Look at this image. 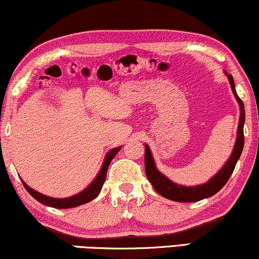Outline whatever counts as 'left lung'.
I'll list each match as a JSON object with an SVG mask.
<instances>
[{
  "instance_id": "1",
  "label": "left lung",
  "mask_w": 259,
  "mask_h": 259,
  "mask_svg": "<svg viewBox=\"0 0 259 259\" xmlns=\"http://www.w3.org/2000/svg\"><path fill=\"white\" fill-rule=\"evenodd\" d=\"M229 82H230L232 93H234L236 100L239 103L240 107V117H239V124L237 130V140H236V144L232 151V155L229 158V161L225 163V165L222 167V170L218 172L216 176H213L211 180L205 184L197 185V187H183V185H178L174 182L164 176V175L159 172L157 167L155 165L154 158H152L150 149L148 145H145V154H144V166H145V174L152 187L159 195L163 197L175 202H198L201 199L207 198L210 196L217 194L222 188L227 184L229 178L234 172L236 163L240 157V154L243 151L244 147V121H245V110H244V104L240 98L238 97L237 93L235 89L234 78L231 75H228Z\"/></svg>"
}]
</instances>
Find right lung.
Wrapping results in <instances>:
<instances>
[{"mask_svg": "<svg viewBox=\"0 0 259 259\" xmlns=\"http://www.w3.org/2000/svg\"><path fill=\"white\" fill-rule=\"evenodd\" d=\"M121 150V148H116L112 149L108 152L107 157L104 159L103 165H102V169L98 174V176L95 178V181L92 184L89 185L88 188L85 189L84 191L79 192V194L72 196V197L69 198H52V197H47V196L39 194V192L32 190L28 187L24 182H22L24 185L25 190H27L29 194H30L32 197H34L36 201H38L39 203L45 204V205L52 206V207H56V209H69V207H75L78 205H82V204H85L90 201H93L94 198H96L98 194H100L102 187H103V183L107 178V171L108 167L110 165V162L114 159V157L117 155V152Z\"/></svg>", "mask_w": 259, "mask_h": 259, "instance_id": "1", "label": "right lung"}]
</instances>
